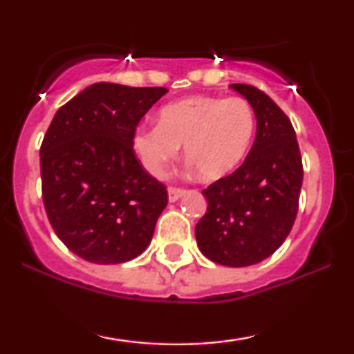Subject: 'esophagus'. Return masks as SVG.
<instances>
[{
    "instance_id": "34e87169",
    "label": "esophagus",
    "mask_w": 354,
    "mask_h": 354,
    "mask_svg": "<svg viewBox=\"0 0 354 354\" xmlns=\"http://www.w3.org/2000/svg\"><path fill=\"white\" fill-rule=\"evenodd\" d=\"M167 193H169V201H177L178 198H180L183 193H185V188H180V187H169L167 188Z\"/></svg>"
}]
</instances>
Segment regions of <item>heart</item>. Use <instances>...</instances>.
Segmentation results:
<instances>
[{"label":"heart","mask_w":354,"mask_h":354,"mask_svg":"<svg viewBox=\"0 0 354 354\" xmlns=\"http://www.w3.org/2000/svg\"><path fill=\"white\" fill-rule=\"evenodd\" d=\"M254 125V111L243 98L192 96L161 108L156 125L135 130L132 147L142 166L161 176L183 145L200 177L216 180L243 161Z\"/></svg>","instance_id":"obj_1"}]
</instances>
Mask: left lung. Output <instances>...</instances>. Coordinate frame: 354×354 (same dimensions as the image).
I'll use <instances>...</instances> for the list:
<instances>
[{
    "mask_svg": "<svg viewBox=\"0 0 354 354\" xmlns=\"http://www.w3.org/2000/svg\"><path fill=\"white\" fill-rule=\"evenodd\" d=\"M254 111L256 138L243 164L211 183L205 216L195 227L207 259L245 268L269 258L295 224L303 183L301 153L287 114L264 91L232 84Z\"/></svg>",
    "mask_w": 354,
    "mask_h": 354,
    "instance_id": "left-lung-1",
    "label": "left lung"
}]
</instances>
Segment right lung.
<instances>
[{"instance_id":"right-lung-1","label":"right lung","mask_w":354,"mask_h":354,"mask_svg":"<svg viewBox=\"0 0 354 354\" xmlns=\"http://www.w3.org/2000/svg\"><path fill=\"white\" fill-rule=\"evenodd\" d=\"M164 86L100 82L57 109L40 147L41 196L59 240L82 259L142 254L167 205V188L133 151L137 125Z\"/></svg>"}]
</instances>
